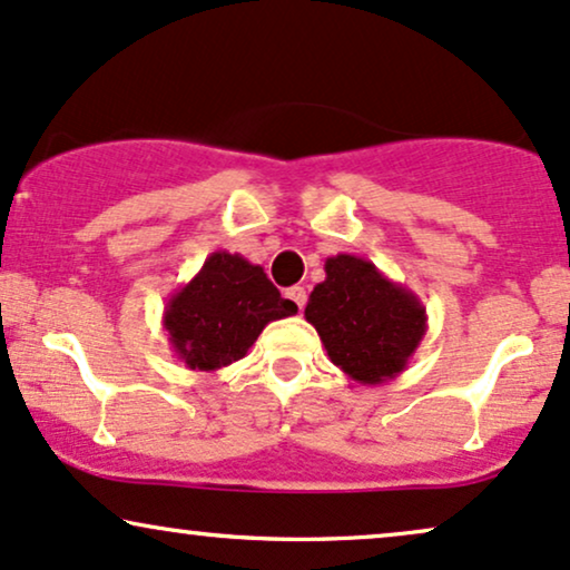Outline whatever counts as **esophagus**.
Listing matches in <instances>:
<instances>
[{"mask_svg": "<svg viewBox=\"0 0 570 570\" xmlns=\"http://www.w3.org/2000/svg\"><path fill=\"white\" fill-rule=\"evenodd\" d=\"M287 298L293 301V304H296L298 308H304L306 306V287H301V285H293V287H287V293H285Z\"/></svg>", "mask_w": 570, "mask_h": 570, "instance_id": "esophagus-1", "label": "esophagus"}]
</instances>
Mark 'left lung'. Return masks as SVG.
Wrapping results in <instances>:
<instances>
[{
	"mask_svg": "<svg viewBox=\"0 0 570 570\" xmlns=\"http://www.w3.org/2000/svg\"><path fill=\"white\" fill-rule=\"evenodd\" d=\"M304 317L320 333L330 362L362 385L402 375L428 330L423 301L351 253L327 258L325 279L308 296Z\"/></svg>",
	"mask_w": 570,
	"mask_h": 570,
	"instance_id": "1",
	"label": "left lung"
}]
</instances>
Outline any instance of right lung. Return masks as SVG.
I'll use <instances>...</instances> for the list:
<instances>
[{"mask_svg": "<svg viewBox=\"0 0 570 570\" xmlns=\"http://www.w3.org/2000/svg\"><path fill=\"white\" fill-rule=\"evenodd\" d=\"M296 312L298 306L279 296L262 266L240 253L216 250L168 298L164 327L185 367L216 372L243 360L269 322Z\"/></svg>", "mask_w": 570, "mask_h": 570, "instance_id": "right-lung-1", "label": "right lung"}]
</instances>
